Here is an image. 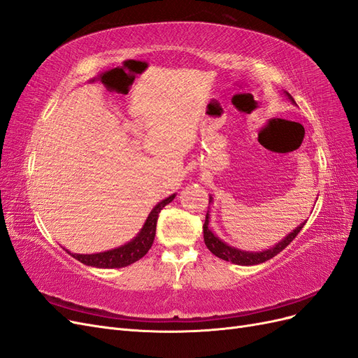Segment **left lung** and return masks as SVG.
I'll return each instance as SVG.
<instances>
[{"mask_svg": "<svg viewBox=\"0 0 358 358\" xmlns=\"http://www.w3.org/2000/svg\"><path fill=\"white\" fill-rule=\"evenodd\" d=\"M284 95L292 101V103H296V101L293 99V96L288 94V92H284ZM210 203H213V196L210 194ZM210 208V206H208ZM306 220L303 223L299 224L296 229H293L290 234L285 235L281 241L276 242L275 245L262 250V251H247V250H241L236 247L229 245L227 242H224L223 239L218 238L210 226V211L206 213L205 217V223H203V241L205 245L208 248L214 256H217L218 259H223L226 262H232L234 264H239V266H252V264H260L263 262H266L272 257H275L278 252H281L290 242L297 236V234L301 232L302 227L305 226Z\"/></svg>", "mask_w": 358, "mask_h": 358, "instance_id": "1", "label": "left lung"}]
</instances>
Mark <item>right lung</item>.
<instances>
[{"label": "right lung", "mask_w": 358, "mask_h": 358, "mask_svg": "<svg viewBox=\"0 0 358 358\" xmlns=\"http://www.w3.org/2000/svg\"><path fill=\"white\" fill-rule=\"evenodd\" d=\"M177 196V193H172L168 198L164 201H160L153 206V210L150 211L148 217L145 218V222L143 227L129 242L117 247V248H111L102 252H95V255H77V252H71L65 250L68 255L73 256L76 260L82 262L86 266H94L99 269H113V268H124L129 266V264L135 263L136 260H140L144 257L148 250L152 248V244L155 241L156 235V223L159 218L160 210L166 206L169 202H172Z\"/></svg>", "instance_id": "1"}]
</instances>
